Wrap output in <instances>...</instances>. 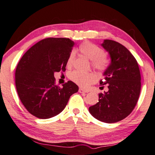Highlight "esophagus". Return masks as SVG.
<instances>
[{"instance_id":"esophagus-1","label":"esophagus","mask_w":155,"mask_h":155,"mask_svg":"<svg viewBox=\"0 0 155 155\" xmlns=\"http://www.w3.org/2000/svg\"><path fill=\"white\" fill-rule=\"evenodd\" d=\"M79 92L80 93H88V91L87 90H85V89H84L82 88H79Z\"/></svg>"}]
</instances>
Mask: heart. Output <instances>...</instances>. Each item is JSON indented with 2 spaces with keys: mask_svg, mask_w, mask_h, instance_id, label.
Instances as JSON below:
<instances>
[{
  "mask_svg": "<svg viewBox=\"0 0 155 155\" xmlns=\"http://www.w3.org/2000/svg\"><path fill=\"white\" fill-rule=\"evenodd\" d=\"M79 50L83 55L91 61V65L94 69L99 72H104L107 69L108 60L105 57V51L102 48L94 43L85 41L80 45ZM75 51H71L67 60V65L71 67L75 59ZM69 79L78 85L82 87H87L91 84L95 82L97 76L93 73H85L80 71H73L70 73Z\"/></svg>",
  "mask_w": 155,
  "mask_h": 155,
  "instance_id": "heart-1",
  "label": "heart"
}]
</instances>
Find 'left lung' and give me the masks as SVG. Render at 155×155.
<instances>
[{
    "mask_svg": "<svg viewBox=\"0 0 155 155\" xmlns=\"http://www.w3.org/2000/svg\"><path fill=\"white\" fill-rule=\"evenodd\" d=\"M101 45L108 51L111 63L100 84L108 91L99 94V101L89 107L91 115L106 123H114L128 116L137 104L141 91V75L133 54L120 43L105 39Z\"/></svg>",
    "mask_w": 155,
    "mask_h": 155,
    "instance_id": "left-lung-1",
    "label": "left lung"
}]
</instances>
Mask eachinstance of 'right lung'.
I'll return each instance as SVG.
<instances>
[{
  "label": "right lung",
  "mask_w": 155,
  "mask_h": 155,
  "mask_svg": "<svg viewBox=\"0 0 155 155\" xmlns=\"http://www.w3.org/2000/svg\"><path fill=\"white\" fill-rule=\"evenodd\" d=\"M74 42L67 38L49 37L32 45L21 57L15 70L18 96L32 115L47 119L64 109L78 86L68 81L56 84L54 72L64 71Z\"/></svg>",
  "instance_id": "1"
}]
</instances>
